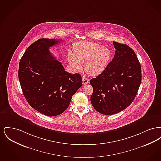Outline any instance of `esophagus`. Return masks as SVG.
I'll return each instance as SVG.
<instances>
[{
    "label": "esophagus",
    "mask_w": 161,
    "mask_h": 161,
    "mask_svg": "<svg viewBox=\"0 0 161 161\" xmlns=\"http://www.w3.org/2000/svg\"><path fill=\"white\" fill-rule=\"evenodd\" d=\"M89 82V80L88 78H86V77H83V79H82V83H83V84H84V85L88 84Z\"/></svg>",
    "instance_id": "1"
}]
</instances>
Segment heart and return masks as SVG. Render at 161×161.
Returning <instances> with one entry per match:
<instances>
[{"instance_id":"b5f03b06","label":"heart","mask_w":161,"mask_h":161,"mask_svg":"<svg viewBox=\"0 0 161 161\" xmlns=\"http://www.w3.org/2000/svg\"><path fill=\"white\" fill-rule=\"evenodd\" d=\"M111 51L106 47L94 42H78L69 53L68 61L73 70H80L84 63L85 71L91 75H98L107 68Z\"/></svg>"}]
</instances>
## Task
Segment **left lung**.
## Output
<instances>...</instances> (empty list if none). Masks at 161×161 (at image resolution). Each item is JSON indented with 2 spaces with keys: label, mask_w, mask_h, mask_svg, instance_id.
<instances>
[{
  "label": "left lung",
  "mask_w": 161,
  "mask_h": 161,
  "mask_svg": "<svg viewBox=\"0 0 161 161\" xmlns=\"http://www.w3.org/2000/svg\"><path fill=\"white\" fill-rule=\"evenodd\" d=\"M115 54L106 70L91 80L93 107L106 115L119 113L135 99L141 83V67L134 51L114 42Z\"/></svg>",
  "instance_id": "8db88e82"
}]
</instances>
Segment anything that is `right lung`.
<instances>
[{
  "mask_svg": "<svg viewBox=\"0 0 161 161\" xmlns=\"http://www.w3.org/2000/svg\"><path fill=\"white\" fill-rule=\"evenodd\" d=\"M59 40L40 38L29 46L19 66L23 95L31 107L48 116L60 115L82 86L81 76L66 72L49 49Z\"/></svg>",
  "mask_w": 161,
  "mask_h": 161,
  "instance_id": "obj_1",
  "label": "right lung"
}]
</instances>
